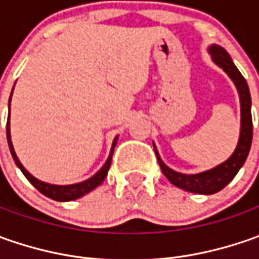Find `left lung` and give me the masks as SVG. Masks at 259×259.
Returning a JSON list of instances; mask_svg holds the SVG:
<instances>
[{
  "label": "left lung",
  "mask_w": 259,
  "mask_h": 259,
  "mask_svg": "<svg viewBox=\"0 0 259 259\" xmlns=\"http://www.w3.org/2000/svg\"><path fill=\"white\" fill-rule=\"evenodd\" d=\"M209 53L212 56L216 65L222 67L225 73L232 79V82L238 89L239 101H241V134L239 141L235 148L234 154L231 155L225 163L216 165L214 168H210L207 171L199 174H182L171 170L170 167L163 163L160 158L158 151L154 145L155 155L158 160V164L161 167V171L168 179V182L186 192L200 194H213L219 190H222L226 184L232 182L239 168L244 165L246 157L249 154V148L252 143V115H251V94L249 88L245 80V77L241 75L238 67L234 65L231 56L224 47L218 45H212L209 47Z\"/></svg>",
  "instance_id": "left-lung-1"
}]
</instances>
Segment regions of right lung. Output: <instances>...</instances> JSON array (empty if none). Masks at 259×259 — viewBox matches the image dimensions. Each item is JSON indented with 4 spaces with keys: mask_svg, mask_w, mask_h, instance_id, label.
Segmentation results:
<instances>
[{
    "mask_svg": "<svg viewBox=\"0 0 259 259\" xmlns=\"http://www.w3.org/2000/svg\"><path fill=\"white\" fill-rule=\"evenodd\" d=\"M11 95H13V92H11ZM10 102H11V98H10V101H8V106H10ZM116 140H118V137L115 138L114 143H112V148H111V153H109V157H108L106 163H105V164L102 165V168H101L96 174H94L91 179H88V180L82 182V183L57 186V184L45 183V182L35 179L34 176H31V174L28 173L24 168V165L20 163L18 157L15 154L13 143H11V134H10V114H8V121H7V141H8V147H10V151H11V155H13V158H14L17 167L23 171V174L27 177V180L33 184L40 193L45 194L47 197H50V199H53V200H57V202H70V200L79 199V197L85 196L86 193L92 192L94 189H96L99 184L104 182L106 174H108V170H109V167H111V161H112V154H114V148L115 144H116Z\"/></svg>",
    "mask_w": 259,
    "mask_h": 259,
    "instance_id": "obj_1",
    "label": "right lung"
}]
</instances>
